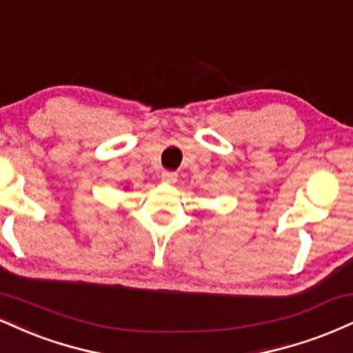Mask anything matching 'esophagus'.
Listing matches in <instances>:
<instances>
[{
    "label": "esophagus",
    "mask_w": 353,
    "mask_h": 353,
    "mask_svg": "<svg viewBox=\"0 0 353 353\" xmlns=\"http://www.w3.org/2000/svg\"><path fill=\"white\" fill-rule=\"evenodd\" d=\"M161 181L165 182V184H174L177 181V174L172 171H163L161 174Z\"/></svg>",
    "instance_id": "obj_1"
}]
</instances>
